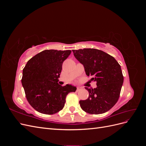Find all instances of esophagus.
I'll use <instances>...</instances> for the list:
<instances>
[{
    "label": "esophagus",
    "instance_id": "1",
    "mask_svg": "<svg viewBox=\"0 0 146 146\" xmlns=\"http://www.w3.org/2000/svg\"><path fill=\"white\" fill-rule=\"evenodd\" d=\"M82 88L80 87V86H77V91H78L80 89H82Z\"/></svg>",
    "mask_w": 146,
    "mask_h": 146
}]
</instances>
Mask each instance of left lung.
Wrapping results in <instances>:
<instances>
[{
  "label": "left lung",
  "instance_id": "left-lung-1",
  "mask_svg": "<svg viewBox=\"0 0 146 146\" xmlns=\"http://www.w3.org/2000/svg\"><path fill=\"white\" fill-rule=\"evenodd\" d=\"M76 58L83 64L86 74L92 76L91 81L97 87L91 89L86 100H80V107L85 112L99 114L108 111L117 102L123 77L121 66L112 56L96 48L73 50Z\"/></svg>",
  "mask_w": 146,
  "mask_h": 146
}]
</instances>
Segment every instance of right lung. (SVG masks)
<instances>
[{
    "instance_id": "add662e5",
    "label": "right lung",
    "mask_w": 146,
    "mask_h": 146,
    "mask_svg": "<svg viewBox=\"0 0 146 146\" xmlns=\"http://www.w3.org/2000/svg\"><path fill=\"white\" fill-rule=\"evenodd\" d=\"M71 50H45L29 60L23 72L22 85L29 103L37 111L53 114L62 110L66 97L75 92L72 85L61 86L58 82L63 61Z\"/></svg>"
}]
</instances>
